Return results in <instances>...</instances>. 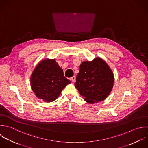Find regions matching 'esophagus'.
Wrapping results in <instances>:
<instances>
[{
    "label": "esophagus",
    "instance_id": "34e87169",
    "mask_svg": "<svg viewBox=\"0 0 148 148\" xmlns=\"http://www.w3.org/2000/svg\"><path fill=\"white\" fill-rule=\"evenodd\" d=\"M70 79L72 81V82H74L75 81V76H73V77H72L70 78Z\"/></svg>",
    "mask_w": 148,
    "mask_h": 148
}]
</instances>
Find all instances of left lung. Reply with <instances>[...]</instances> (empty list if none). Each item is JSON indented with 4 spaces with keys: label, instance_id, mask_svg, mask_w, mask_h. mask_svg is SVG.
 Instances as JSON below:
<instances>
[{
    "label": "left lung",
    "instance_id": "1",
    "mask_svg": "<svg viewBox=\"0 0 148 148\" xmlns=\"http://www.w3.org/2000/svg\"><path fill=\"white\" fill-rule=\"evenodd\" d=\"M114 73L101 58L84 61L79 66L75 86L89 104L98 103L107 99L112 90Z\"/></svg>",
    "mask_w": 148,
    "mask_h": 148
}]
</instances>
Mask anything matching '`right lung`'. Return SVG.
<instances>
[{
  "mask_svg": "<svg viewBox=\"0 0 148 148\" xmlns=\"http://www.w3.org/2000/svg\"><path fill=\"white\" fill-rule=\"evenodd\" d=\"M70 83L55 59L40 61L30 76V86L35 96L47 103L55 100Z\"/></svg>",
  "mask_w": 148,
  "mask_h": 148,
  "instance_id": "obj_1",
  "label": "right lung"
}]
</instances>
